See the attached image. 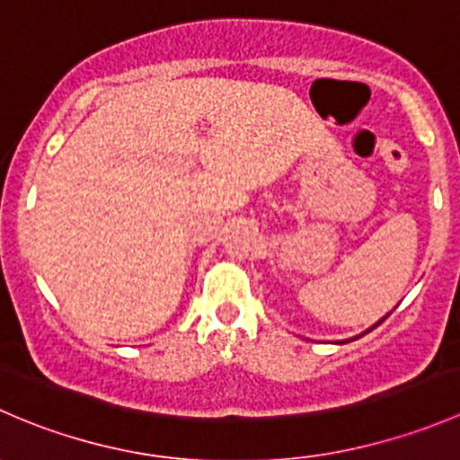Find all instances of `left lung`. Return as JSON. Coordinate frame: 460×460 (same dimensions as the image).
I'll return each mask as SVG.
<instances>
[{"instance_id":"8db88e82","label":"left lung","mask_w":460,"mask_h":460,"mask_svg":"<svg viewBox=\"0 0 460 460\" xmlns=\"http://www.w3.org/2000/svg\"><path fill=\"white\" fill-rule=\"evenodd\" d=\"M385 318H387V316H385ZM385 318H383V320H385ZM383 320H380V323H383ZM380 323H376V324H374V327H378V324H380ZM374 327H372V329H374ZM372 329H367V332H372ZM345 342H349V341H345Z\"/></svg>"}]
</instances>
